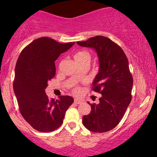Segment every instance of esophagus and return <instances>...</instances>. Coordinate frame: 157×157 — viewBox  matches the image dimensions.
Returning <instances> with one entry per match:
<instances>
[{
	"label": "esophagus",
	"mask_w": 157,
	"mask_h": 157,
	"mask_svg": "<svg viewBox=\"0 0 157 157\" xmlns=\"http://www.w3.org/2000/svg\"><path fill=\"white\" fill-rule=\"evenodd\" d=\"M83 102V100H81V99H80V98H74V103L75 104H81V103Z\"/></svg>",
	"instance_id": "34e87169"
}]
</instances>
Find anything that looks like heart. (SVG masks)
Listing matches in <instances>:
<instances>
[{"instance_id":"obj_1","label":"heart","mask_w":157,"mask_h":157,"mask_svg":"<svg viewBox=\"0 0 157 157\" xmlns=\"http://www.w3.org/2000/svg\"><path fill=\"white\" fill-rule=\"evenodd\" d=\"M74 59L76 63H81V62H89L90 59V55L87 51H79L75 53V54L74 55ZM74 91L76 93H78L80 91V89L79 88H76L74 89Z\"/></svg>"}]
</instances>
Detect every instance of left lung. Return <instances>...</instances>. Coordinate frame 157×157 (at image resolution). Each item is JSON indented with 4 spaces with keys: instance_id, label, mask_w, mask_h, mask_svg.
Returning a JSON list of instances; mask_svg holds the SVG:
<instances>
[{
    "instance_id": "left-lung-1",
    "label": "left lung",
    "mask_w": 157,
    "mask_h": 157,
    "mask_svg": "<svg viewBox=\"0 0 157 157\" xmlns=\"http://www.w3.org/2000/svg\"><path fill=\"white\" fill-rule=\"evenodd\" d=\"M77 44L97 53L99 71L93 81V91L102 95L98 104L88 102L91 111L83 116V124L91 132H109L121 121L132 101L133 78L127 57L121 47L105 36H94Z\"/></svg>"
}]
</instances>
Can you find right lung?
I'll return each instance as SVG.
<instances>
[{"label": "right lung", "instance_id": "1", "mask_svg": "<svg viewBox=\"0 0 157 157\" xmlns=\"http://www.w3.org/2000/svg\"><path fill=\"white\" fill-rule=\"evenodd\" d=\"M75 43L60 44L48 37L34 40L21 51L15 68L13 91L19 110L34 129L54 131L63 123L66 111L74 103L69 96L49 99L45 89L55 76V61Z\"/></svg>", "mask_w": 157, "mask_h": 157}]
</instances>
